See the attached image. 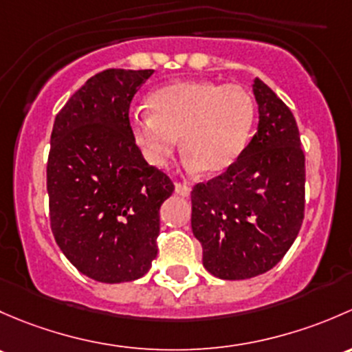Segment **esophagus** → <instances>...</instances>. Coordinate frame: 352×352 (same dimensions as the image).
<instances>
[{
	"label": "esophagus",
	"mask_w": 352,
	"mask_h": 352,
	"mask_svg": "<svg viewBox=\"0 0 352 352\" xmlns=\"http://www.w3.org/2000/svg\"><path fill=\"white\" fill-rule=\"evenodd\" d=\"M175 191L179 197H188L191 193V188L184 183H175Z\"/></svg>",
	"instance_id": "esophagus-1"
}]
</instances>
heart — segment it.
<instances>
[{
  "instance_id": "obj_1",
  "label": "heart",
  "mask_w": 352,
  "mask_h": 352,
  "mask_svg": "<svg viewBox=\"0 0 352 352\" xmlns=\"http://www.w3.org/2000/svg\"><path fill=\"white\" fill-rule=\"evenodd\" d=\"M149 115L130 118V135L154 168L168 164L181 139L184 164L206 176L227 171L244 152L256 118L254 98L239 85L183 79L152 91Z\"/></svg>"
}]
</instances>
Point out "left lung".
<instances>
[{
	"label": "left lung",
	"instance_id": "1",
	"mask_svg": "<svg viewBox=\"0 0 352 352\" xmlns=\"http://www.w3.org/2000/svg\"><path fill=\"white\" fill-rule=\"evenodd\" d=\"M252 93L254 137L226 173L191 191L203 266L222 280H249L276 266L303 222L305 155L295 117L261 79Z\"/></svg>",
	"mask_w": 352,
	"mask_h": 352
}]
</instances>
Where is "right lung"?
<instances>
[{
    "instance_id": "obj_1",
    "label": "right lung",
    "mask_w": 352,
    "mask_h": 352,
    "mask_svg": "<svg viewBox=\"0 0 352 352\" xmlns=\"http://www.w3.org/2000/svg\"><path fill=\"white\" fill-rule=\"evenodd\" d=\"M152 72H98L69 98L50 135L52 234L72 266L100 283L139 280L151 270L159 208L175 191L130 135V101Z\"/></svg>"
}]
</instances>
